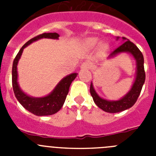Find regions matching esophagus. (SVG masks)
Here are the masks:
<instances>
[{
    "label": "esophagus",
    "mask_w": 156,
    "mask_h": 156,
    "mask_svg": "<svg viewBox=\"0 0 156 156\" xmlns=\"http://www.w3.org/2000/svg\"><path fill=\"white\" fill-rule=\"evenodd\" d=\"M90 67H91V65L89 62H85L81 65V69H90Z\"/></svg>",
    "instance_id": "1"
}]
</instances>
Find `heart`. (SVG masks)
Returning <instances> with one entry per match:
<instances>
[{
  "mask_svg": "<svg viewBox=\"0 0 156 156\" xmlns=\"http://www.w3.org/2000/svg\"><path fill=\"white\" fill-rule=\"evenodd\" d=\"M98 44V40L97 38H94V37H90V38H87L84 41L85 47L88 49H92V48H95ZM107 49H108V46L106 44H101L99 45L98 51L100 53H104Z\"/></svg>",
  "mask_w": 156,
  "mask_h": 156,
  "instance_id": "b5f03b06",
  "label": "heart"
}]
</instances>
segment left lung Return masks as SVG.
Returning a JSON list of instances; mask_svg holds the SVG:
<instances>
[{
  "mask_svg": "<svg viewBox=\"0 0 156 156\" xmlns=\"http://www.w3.org/2000/svg\"><path fill=\"white\" fill-rule=\"evenodd\" d=\"M119 37H117V40ZM123 44L117 48L115 51L112 52L108 57V58L115 57L118 54L122 52H128L131 54L136 60L137 63V70H136V78H135L134 83L129 91L125 95L124 97L118 101H108L105 99L101 98L99 97L98 94L96 93L94 89L92 83H90V91L94 103L103 111L110 113H115L119 112L124 111L128 109L135 104L140 95L141 89H142L143 84L145 80V72L144 68V57L142 53L140 52L136 45L126 39V37H122Z\"/></svg>",
  "mask_w": 156,
  "mask_h": 156,
  "instance_id": "obj_1",
  "label": "left lung"
}]
</instances>
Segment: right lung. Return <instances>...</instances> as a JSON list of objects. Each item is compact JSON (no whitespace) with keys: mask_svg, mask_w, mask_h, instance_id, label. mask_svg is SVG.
<instances>
[{"mask_svg":"<svg viewBox=\"0 0 156 156\" xmlns=\"http://www.w3.org/2000/svg\"><path fill=\"white\" fill-rule=\"evenodd\" d=\"M59 35L57 33H44L32 38L22 47L15 58L12 65V87L16 98L19 103L27 110L36 115H50L56 113L61 109L66 101V96L69 93V87L72 82L77 76V73H72L64 77L57 84L55 88L51 94L43 98L30 97L25 94L18 83L17 65L20 59L23 49L31 43L41 39V38H51L58 39Z\"/></svg>","mask_w":156,"mask_h":156,"instance_id":"right-lung-1","label":"right lung"}]
</instances>
